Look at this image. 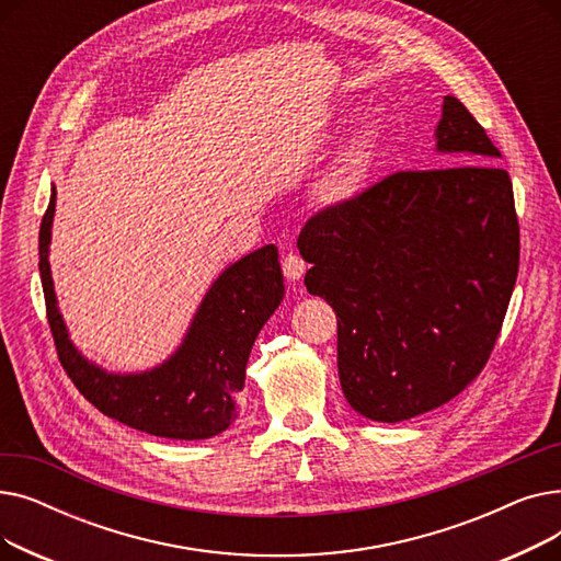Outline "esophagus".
I'll list each match as a JSON object with an SVG mask.
<instances>
[{
	"instance_id": "esophagus-1",
	"label": "esophagus",
	"mask_w": 561,
	"mask_h": 561,
	"mask_svg": "<svg viewBox=\"0 0 561 561\" xmlns=\"http://www.w3.org/2000/svg\"><path fill=\"white\" fill-rule=\"evenodd\" d=\"M282 271H284L286 279L300 282L302 275H305V271H307V263H305V259L298 256V254H286L284 261H282Z\"/></svg>"
}]
</instances>
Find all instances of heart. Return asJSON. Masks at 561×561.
I'll return each instance as SVG.
<instances>
[{
    "label": "heart",
    "mask_w": 561,
    "mask_h": 561,
    "mask_svg": "<svg viewBox=\"0 0 561 561\" xmlns=\"http://www.w3.org/2000/svg\"><path fill=\"white\" fill-rule=\"evenodd\" d=\"M373 159V136L364 134L350 147L343 159H339L330 170L320 174V180L316 182L313 188L316 197L328 206H343L352 199H357L366 186Z\"/></svg>",
    "instance_id": "1"
}]
</instances>
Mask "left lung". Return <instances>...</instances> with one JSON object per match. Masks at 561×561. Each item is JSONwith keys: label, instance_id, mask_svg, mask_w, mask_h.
I'll list each match as a JSON object with an SVG mask.
<instances>
[{"label": "left lung", "instance_id": "8db88e82", "mask_svg": "<svg viewBox=\"0 0 561 561\" xmlns=\"http://www.w3.org/2000/svg\"><path fill=\"white\" fill-rule=\"evenodd\" d=\"M448 168L396 172L313 216L298 239L305 286L339 316V379L377 423L466 389L503 328L518 275V218L486 131L448 95L434 129Z\"/></svg>", "mask_w": 561, "mask_h": 561}]
</instances>
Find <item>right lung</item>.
I'll return each mask as SVG.
<instances>
[{"label": "right lung", "mask_w": 561, "mask_h": 561, "mask_svg": "<svg viewBox=\"0 0 561 561\" xmlns=\"http://www.w3.org/2000/svg\"><path fill=\"white\" fill-rule=\"evenodd\" d=\"M56 188L38 236V268L54 343L66 373L102 414L152 436L197 440L225 432L239 416L252 345L284 300L277 248L263 245L227 268L206 288L182 343L161 364L121 373L88 359L72 343L58 309L49 245Z\"/></svg>", "instance_id": "1"}]
</instances>
